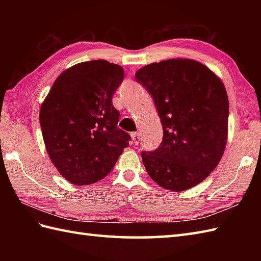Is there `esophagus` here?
<instances>
[{
  "mask_svg": "<svg viewBox=\"0 0 261 261\" xmlns=\"http://www.w3.org/2000/svg\"><path fill=\"white\" fill-rule=\"evenodd\" d=\"M131 138H132V142H134L135 145H137V143H139V141H140L139 134H137V132H132Z\"/></svg>",
  "mask_w": 261,
  "mask_h": 261,
  "instance_id": "obj_1",
  "label": "esophagus"
}]
</instances>
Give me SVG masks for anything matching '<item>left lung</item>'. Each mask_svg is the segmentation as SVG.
Listing matches in <instances>:
<instances>
[{"instance_id": "8db88e82", "label": "left lung", "mask_w": 261, "mask_h": 261, "mask_svg": "<svg viewBox=\"0 0 261 261\" xmlns=\"http://www.w3.org/2000/svg\"><path fill=\"white\" fill-rule=\"evenodd\" d=\"M153 97L164 138L142 152L148 175L168 191L184 192L214 170L228 141L229 98L223 82L197 60L171 58L137 70Z\"/></svg>"}]
</instances>
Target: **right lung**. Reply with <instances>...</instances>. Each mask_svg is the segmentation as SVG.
Returning <instances> with one entry per match:
<instances>
[{
	"label": "right lung",
	"instance_id": "right-lung-1",
	"mask_svg": "<svg viewBox=\"0 0 261 261\" xmlns=\"http://www.w3.org/2000/svg\"><path fill=\"white\" fill-rule=\"evenodd\" d=\"M124 70L108 60L76 64L60 74L40 108L41 132L51 163L77 186L103 179L131 137L118 127L112 96Z\"/></svg>",
	"mask_w": 261,
	"mask_h": 261
}]
</instances>
